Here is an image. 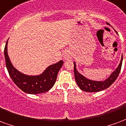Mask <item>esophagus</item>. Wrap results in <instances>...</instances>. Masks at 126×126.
Listing matches in <instances>:
<instances>
[{
    "mask_svg": "<svg viewBox=\"0 0 126 126\" xmlns=\"http://www.w3.org/2000/svg\"><path fill=\"white\" fill-rule=\"evenodd\" d=\"M64 59L65 60H68L72 59V56L71 55L69 54H65L64 56Z\"/></svg>",
    "mask_w": 126,
    "mask_h": 126,
    "instance_id": "obj_1",
    "label": "esophagus"
}]
</instances>
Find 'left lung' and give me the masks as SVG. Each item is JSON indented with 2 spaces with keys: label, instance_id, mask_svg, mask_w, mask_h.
Masks as SVG:
<instances>
[{
  "label": "left lung",
  "instance_id": "1",
  "mask_svg": "<svg viewBox=\"0 0 126 126\" xmlns=\"http://www.w3.org/2000/svg\"><path fill=\"white\" fill-rule=\"evenodd\" d=\"M107 25H109L107 23ZM122 60L123 57L122 56V59L120 61V64L118 65L117 68L112 72L111 74L107 78V79L105 80L104 81H95L87 79L83 75L80 74L79 72L77 71L76 68V63L74 62V72L75 80L77 82L78 86L82 91H84L85 92H99L103 90H105L110 87L115 80L117 79L118 75L120 74L121 68H122Z\"/></svg>",
  "mask_w": 126,
  "mask_h": 126
}]
</instances>
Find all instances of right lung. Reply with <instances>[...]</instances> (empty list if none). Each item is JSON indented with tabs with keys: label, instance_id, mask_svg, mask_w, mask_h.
Segmentation results:
<instances>
[{
	"label": "right lung",
	"instance_id": "obj_1",
	"mask_svg": "<svg viewBox=\"0 0 126 126\" xmlns=\"http://www.w3.org/2000/svg\"><path fill=\"white\" fill-rule=\"evenodd\" d=\"M8 40L5 45L4 54L6 67L9 76L19 89L28 94H39L48 91L54 86L57 75L64 62L60 60L58 63L50 65L42 74L37 76H29L20 72L15 68L10 61L7 52Z\"/></svg>",
	"mask_w": 126,
	"mask_h": 126
}]
</instances>
